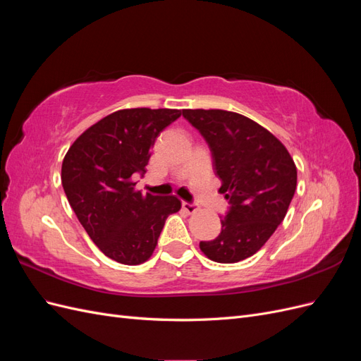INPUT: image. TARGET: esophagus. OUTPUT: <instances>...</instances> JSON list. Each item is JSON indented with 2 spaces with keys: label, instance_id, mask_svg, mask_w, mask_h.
Listing matches in <instances>:
<instances>
[{
  "label": "esophagus",
  "instance_id": "34e87169",
  "mask_svg": "<svg viewBox=\"0 0 361 361\" xmlns=\"http://www.w3.org/2000/svg\"><path fill=\"white\" fill-rule=\"evenodd\" d=\"M182 207H183V209L187 211L188 214H194L195 211H197V204L191 203V202H182Z\"/></svg>",
  "mask_w": 361,
  "mask_h": 361
}]
</instances>
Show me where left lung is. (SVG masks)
I'll return each instance as SVG.
<instances>
[{
	"label": "left lung",
	"mask_w": 361,
	"mask_h": 361,
	"mask_svg": "<svg viewBox=\"0 0 361 361\" xmlns=\"http://www.w3.org/2000/svg\"><path fill=\"white\" fill-rule=\"evenodd\" d=\"M209 146L228 202L221 232L200 250L214 262L236 264L262 248L285 218L297 188L289 152L253 120L224 110H182Z\"/></svg>",
	"instance_id": "obj_1"
}]
</instances>
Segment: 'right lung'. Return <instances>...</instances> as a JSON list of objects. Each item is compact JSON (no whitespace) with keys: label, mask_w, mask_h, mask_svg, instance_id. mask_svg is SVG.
Wrapping results in <instances>:
<instances>
[{"label":"right lung","mask_w":361,"mask_h":361,"mask_svg":"<svg viewBox=\"0 0 361 361\" xmlns=\"http://www.w3.org/2000/svg\"><path fill=\"white\" fill-rule=\"evenodd\" d=\"M179 110L130 108L104 117L68 150L61 183L75 215L105 256L123 265L146 262L167 216L180 209L176 195L135 191L158 135Z\"/></svg>","instance_id":"right-lung-1"}]
</instances>
